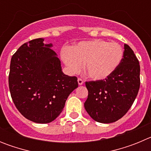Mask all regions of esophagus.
<instances>
[{"instance_id": "34e87169", "label": "esophagus", "mask_w": 151, "mask_h": 151, "mask_svg": "<svg viewBox=\"0 0 151 151\" xmlns=\"http://www.w3.org/2000/svg\"><path fill=\"white\" fill-rule=\"evenodd\" d=\"M84 82H83V80L82 79V78H78V84L79 85H83Z\"/></svg>"}]
</instances>
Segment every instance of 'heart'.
Returning a JSON list of instances; mask_svg holds the SVG:
<instances>
[{"mask_svg":"<svg viewBox=\"0 0 151 151\" xmlns=\"http://www.w3.org/2000/svg\"><path fill=\"white\" fill-rule=\"evenodd\" d=\"M122 57L123 49L120 45L101 39L80 41L61 52V58L69 73H78L84 64L88 76L95 81L110 76Z\"/></svg>","mask_w":151,"mask_h":151,"instance_id":"obj_1","label":"heart"}]
</instances>
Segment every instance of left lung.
<instances>
[{
    "mask_svg": "<svg viewBox=\"0 0 151 151\" xmlns=\"http://www.w3.org/2000/svg\"><path fill=\"white\" fill-rule=\"evenodd\" d=\"M85 110L94 121L112 123L130 109L140 88V65L134 51L124 45L123 58L116 70L101 81L85 82Z\"/></svg>",
    "mask_w": 151,
    "mask_h": 151,
    "instance_id": "1",
    "label": "left lung"
}]
</instances>
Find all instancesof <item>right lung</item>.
I'll use <instances>...</instances> for the list:
<instances>
[{
    "label": "right lung",
    "mask_w": 151,
    "mask_h": 151,
    "mask_svg": "<svg viewBox=\"0 0 151 151\" xmlns=\"http://www.w3.org/2000/svg\"><path fill=\"white\" fill-rule=\"evenodd\" d=\"M37 38L23 44L10 61L9 88L17 110L36 123H49L63 110L67 97L78 88L77 78L62 71L51 47Z\"/></svg>",
    "instance_id": "right-lung-1"
}]
</instances>
